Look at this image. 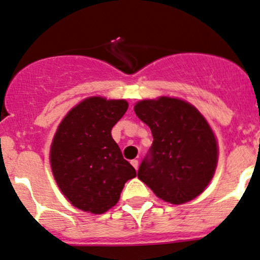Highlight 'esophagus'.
<instances>
[{
  "mask_svg": "<svg viewBox=\"0 0 260 260\" xmlns=\"http://www.w3.org/2000/svg\"><path fill=\"white\" fill-rule=\"evenodd\" d=\"M131 165H133V167L135 169L139 168V161H138V159H133V161H131Z\"/></svg>",
  "mask_w": 260,
  "mask_h": 260,
  "instance_id": "34e87169",
  "label": "esophagus"
}]
</instances>
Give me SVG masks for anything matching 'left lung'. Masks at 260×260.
I'll return each instance as SVG.
<instances>
[{
  "mask_svg": "<svg viewBox=\"0 0 260 260\" xmlns=\"http://www.w3.org/2000/svg\"><path fill=\"white\" fill-rule=\"evenodd\" d=\"M134 110L153 136L139 179L176 205L203 193L217 165L216 139L205 118L191 104L168 97L141 101Z\"/></svg>",
  "mask_w": 260,
  "mask_h": 260,
  "instance_id": "1",
  "label": "left lung"
}]
</instances>
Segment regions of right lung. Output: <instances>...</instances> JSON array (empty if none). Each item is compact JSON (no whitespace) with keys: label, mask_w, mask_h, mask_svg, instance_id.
<instances>
[{"label":"right lung","mask_w":260,"mask_h":260,"mask_svg":"<svg viewBox=\"0 0 260 260\" xmlns=\"http://www.w3.org/2000/svg\"><path fill=\"white\" fill-rule=\"evenodd\" d=\"M127 107L124 99L87 98L59 125L50 150L52 174L77 209L103 214L118 203L125 183L136 177L112 138Z\"/></svg>","instance_id":"right-lung-1"}]
</instances>
